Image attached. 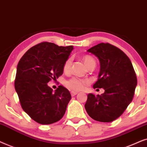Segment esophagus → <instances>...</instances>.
<instances>
[{
    "label": "esophagus",
    "instance_id": "1",
    "mask_svg": "<svg viewBox=\"0 0 147 147\" xmlns=\"http://www.w3.org/2000/svg\"><path fill=\"white\" fill-rule=\"evenodd\" d=\"M77 93H78L77 92H76V91H71V92H70V94H71L72 96H75V95H77Z\"/></svg>",
    "mask_w": 147,
    "mask_h": 147
}]
</instances>
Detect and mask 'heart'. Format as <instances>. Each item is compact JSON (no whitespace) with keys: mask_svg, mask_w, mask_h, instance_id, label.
Here are the masks:
<instances>
[{"mask_svg":"<svg viewBox=\"0 0 147 147\" xmlns=\"http://www.w3.org/2000/svg\"><path fill=\"white\" fill-rule=\"evenodd\" d=\"M83 61L86 64V66H88L91 62H95V60L93 58H92L90 56H85L83 58ZM72 64V59L70 58H68L64 62L63 70L64 72L69 71L70 69V66H71ZM88 83V80L81 79L79 77H74L70 78V79L67 80L65 82V86L68 89H69L72 91H80V90L83 89L85 85Z\"/></svg>","mask_w":147,"mask_h":147,"instance_id":"obj_1","label":"heart"}]
</instances>
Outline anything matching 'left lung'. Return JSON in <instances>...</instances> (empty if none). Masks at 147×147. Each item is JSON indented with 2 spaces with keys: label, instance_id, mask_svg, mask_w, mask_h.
I'll return each mask as SVG.
<instances>
[{
  "label": "left lung",
  "instance_id": "obj_1",
  "mask_svg": "<svg viewBox=\"0 0 147 147\" xmlns=\"http://www.w3.org/2000/svg\"><path fill=\"white\" fill-rule=\"evenodd\" d=\"M87 52L98 58L100 62L97 81L93 88H103L105 92L95 96L87 95L85 107L93 120L110 122L126 110L134 97L137 79L130 60L120 49L108 43H101Z\"/></svg>",
  "mask_w": 147,
  "mask_h": 147
}]
</instances>
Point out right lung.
I'll list each match as a JSON object with an SVG mask.
<instances>
[{"mask_svg": "<svg viewBox=\"0 0 147 147\" xmlns=\"http://www.w3.org/2000/svg\"><path fill=\"white\" fill-rule=\"evenodd\" d=\"M72 50V46L42 42L29 49L17 64L15 91L22 109L39 124H53L66 112L70 92L62 85L53 92L48 83L63 74L64 64Z\"/></svg>", "mask_w": 147, "mask_h": 147, "instance_id": "add662e5", "label": "right lung"}]
</instances>
